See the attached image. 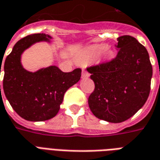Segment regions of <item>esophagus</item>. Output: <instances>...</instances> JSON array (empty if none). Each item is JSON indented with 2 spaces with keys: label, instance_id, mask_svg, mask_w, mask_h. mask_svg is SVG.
<instances>
[{
  "label": "esophagus",
  "instance_id": "1",
  "mask_svg": "<svg viewBox=\"0 0 160 160\" xmlns=\"http://www.w3.org/2000/svg\"><path fill=\"white\" fill-rule=\"evenodd\" d=\"M90 76V73H88V72H87V70H82V73H81V77H82V78H87V77H89Z\"/></svg>",
  "mask_w": 160,
  "mask_h": 160
}]
</instances>
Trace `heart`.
<instances>
[{"label":"heart","mask_w":160,"mask_h":160,"mask_svg":"<svg viewBox=\"0 0 160 160\" xmlns=\"http://www.w3.org/2000/svg\"><path fill=\"white\" fill-rule=\"evenodd\" d=\"M87 53L89 56H98L103 53L104 56L107 58H111L114 56V52L110 49H108V46L104 43L91 46L90 48L87 49Z\"/></svg>","instance_id":"obj_1"}]
</instances>
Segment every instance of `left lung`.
Wrapping results in <instances>:
<instances>
[{
  "label": "left lung",
  "instance_id": "obj_1",
  "mask_svg": "<svg viewBox=\"0 0 160 160\" xmlns=\"http://www.w3.org/2000/svg\"><path fill=\"white\" fill-rule=\"evenodd\" d=\"M118 41L115 58L87 68L95 85L88 98L90 110L96 118L114 123L128 120L144 105L152 75L144 46L128 35Z\"/></svg>",
  "mask_w": 160,
  "mask_h": 160
}]
</instances>
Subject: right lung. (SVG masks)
Returning <instances> with one entry per match:
<instances>
[{
    "label": "right lung",
    "instance_id": "add662e5",
    "mask_svg": "<svg viewBox=\"0 0 160 160\" xmlns=\"http://www.w3.org/2000/svg\"><path fill=\"white\" fill-rule=\"evenodd\" d=\"M49 38L50 37L43 33L23 38L16 42L4 63L6 98L16 113L27 121L41 122L54 118L59 111L64 93L81 76L80 68L64 73L57 67L50 66L32 73L23 68L20 56L24 50L37 42L49 41ZM1 68L2 65L0 73Z\"/></svg>",
    "mask_w": 160,
    "mask_h": 160
}]
</instances>
